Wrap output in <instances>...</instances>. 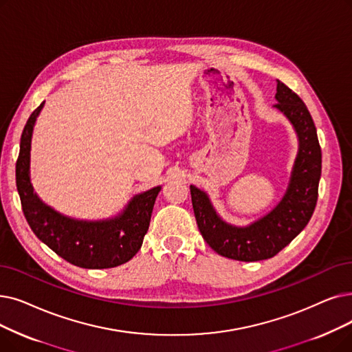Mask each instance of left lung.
Listing matches in <instances>:
<instances>
[{"label": "left lung", "mask_w": 352, "mask_h": 352, "mask_svg": "<svg viewBox=\"0 0 352 352\" xmlns=\"http://www.w3.org/2000/svg\"><path fill=\"white\" fill-rule=\"evenodd\" d=\"M274 98L278 100L274 108L290 120L299 140L298 157L280 203L250 226L236 227L220 219L204 191L190 186L203 239L214 252L240 262L265 261L278 254L309 223L318 200L322 152L314 119L302 99L279 80Z\"/></svg>", "instance_id": "1"}]
</instances>
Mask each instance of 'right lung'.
<instances>
[{
  "label": "right lung",
  "instance_id": "add662e5",
  "mask_svg": "<svg viewBox=\"0 0 352 352\" xmlns=\"http://www.w3.org/2000/svg\"><path fill=\"white\" fill-rule=\"evenodd\" d=\"M43 104L27 120L15 164V182L28 226L56 254L74 266L108 269L126 263L142 246L161 187L135 195L119 216L100 221L74 220L44 204L30 181L33 128Z\"/></svg>",
  "mask_w": 352,
  "mask_h": 352
}]
</instances>
